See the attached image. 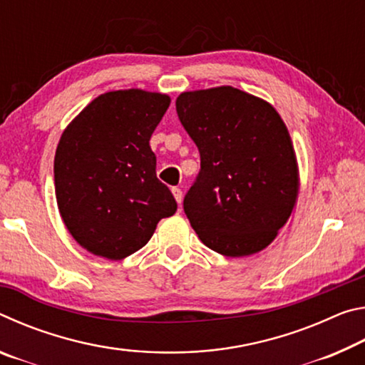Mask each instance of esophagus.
<instances>
[{
    "label": "esophagus",
    "instance_id": "obj_1",
    "mask_svg": "<svg viewBox=\"0 0 365 365\" xmlns=\"http://www.w3.org/2000/svg\"><path fill=\"white\" fill-rule=\"evenodd\" d=\"M172 195H174L175 201L178 202V205H182V200H183V193H182V190H180V188H177V187H174V188H172Z\"/></svg>",
    "mask_w": 365,
    "mask_h": 365
}]
</instances>
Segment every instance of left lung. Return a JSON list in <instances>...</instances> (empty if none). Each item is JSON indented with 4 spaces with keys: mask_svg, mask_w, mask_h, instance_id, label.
<instances>
[{
    "mask_svg": "<svg viewBox=\"0 0 365 365\" xmlns=\"http://www.w3.org/2000/svg\"><path fill=\"white\" fill-rule=\"evenodd\" d=\"M177 114L201 156L183 211L207 248L228 257L274 242L294 207L298 163L272 104L233 86L185 91Z\"/></svg>",
    "mask_w": 365,
    "mask_h": 365,
    "instance_id": "8db88e82",
    "label": "left lung"
}]
</instances>
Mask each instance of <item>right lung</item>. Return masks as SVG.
<instances>
[{
    "instance_id": "1",
    "label": "right lung",
    "mask_w": 365,
    "mask_h": 365,
    "mask_svg": "<svg viewBox=\"0 0 365 365\" xmlns=\"http://www.w3.org/2000/svg\"><path fill=\"white\" fill-rule=\"evenodd\" d=\"M170 104L130 88L95 98L61 135L56 201L67 230L91 255L119 261L150 242L177 202L156 177L150 140Z\"/></svg>"
}]
</instances>
